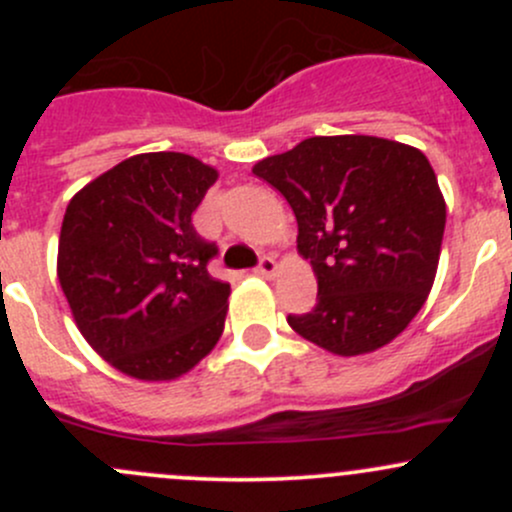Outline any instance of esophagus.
Returning a JSON list of instances; mask_svg holds the SVG:
<instances>
[{
    "mask_svg": "<svg viewBox=\"0 0 512 512\" xmlns=\"http://www.w3.org/2000/svg\"><path fill=\"white\" fill-rule=\"evenodd\" d=\"M255 272L260 277H275L277 275V262L272 257H260V265L255 267Z\"/></svg>",
    "mask_w": 512,
    "mask_h": 512,
    "instance_id": "obj_1",
    "label": "esophagus"
}]
</instances>
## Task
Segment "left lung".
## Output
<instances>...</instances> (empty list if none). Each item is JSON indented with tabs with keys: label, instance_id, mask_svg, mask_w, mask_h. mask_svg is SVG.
I'll list each match as a JSON object with an SVG mask.
<instances>
[{
	"label": "left lung",
	"instance_id": "left-lung-1",
	"mask_svg": "<svg viewBox=\"0 0 512 512\" xmlns=\"http://www.w3.org/2000/svg\"><path fill=\"white\" fill-rule=\"evenodd\" d=\"M252 173L285 195L317 277V307L289 327L339 356L399 337L431 292L446 227L428 158L389 138L314 136Z\"/></svg>",
	"mask_w": 512,
	"mask_h": 512
}]
</instances>
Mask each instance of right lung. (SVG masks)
Returning <instances> with one entry per match:
<instances>
[{"instance_id": "1", "label": "right lung", "mask_w": 512, "mask_h": 512, "mask_svg": "<svg viewBox=\"0 0 512 512\" xmlns=\"http://www.w3.org/2000/svg\"><path fill=\"white\" fill-rule=\"evenodd\" d=\"M218 170L185 153H141L71 198L59 237L61 289L76 327L111 366L141 381L193 369L225 329L230 285L193 227Z\"/></svg>"}]
</instances>
